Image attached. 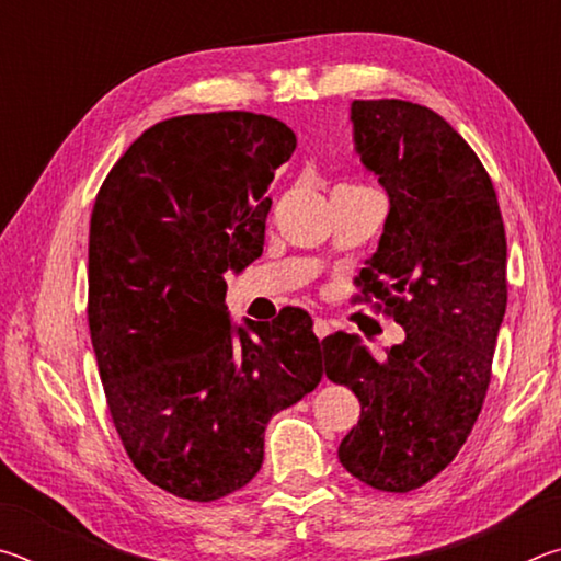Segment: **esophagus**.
<instances>
[{
    "label": "esophagus",
    "instance_id": "1",
    "mask_svg": "<svg viewBox=\"0 0 561 561\" xmlns=\"http://www.w3.org/2000/svg\"><path fill=\"white\" fill-rule=\"evenodd\" d=\"M331 331V324L327 319H314V334L319 336V339H324L327 334Z\"/></svg>",
    "mask_w": 561,
    "mask_h": 561
}]
</instances>
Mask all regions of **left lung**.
<instances>
[{
  "mask_svg": "<svg viewBox=\"0 0 561 561\" xmlns=\"http://www.w3.org/2000/svg\"><path fill=\"white\" fill-rule=\"evenodd\" d=\"M351 123L360 163L391 203L356 282L405 339L374 358L336 331L321 341V360L360 403L341 465L376 490L408 492L448 468L485 401L507 307L505 225L488 170L435 111L354 101Z\"/></svg>",
  "mask_w": 561,
  "mask_h": 561,
  "instance_id": "obj_1",
  "label": "left lung"
}]
</instances>
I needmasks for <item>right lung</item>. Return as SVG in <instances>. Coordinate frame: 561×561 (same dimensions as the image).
Here are the masks:
<instances>
[{
	"instance_id": "right-lung-1",
	"label": "right lung",
	"mask_w": 561,
	"mask_h": 561,
	"mask_svg": "<svg viewBox=\"0 0 561 561\" xmlns=\"http://www.w3.org/2000/svg\"><path fill=\"white\" fill-rule=\"evenodd\" d=\"M297 136L247 111L156 123L103 180L89 232V329L128 458L175 497L213 502L264 460L270 417L319 386L311 317L234 324L225 272L262 254L274 170Z\"/></svg>"
}]
</instances>
